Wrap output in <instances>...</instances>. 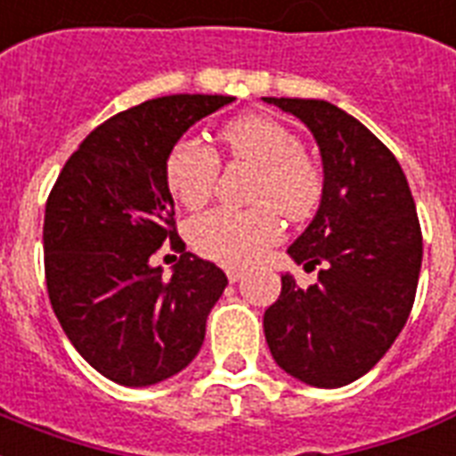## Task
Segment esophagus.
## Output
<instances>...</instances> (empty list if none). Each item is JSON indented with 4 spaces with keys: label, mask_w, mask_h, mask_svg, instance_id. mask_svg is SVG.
Here are the masks:
<instances>
[{
    "label": "esophagus",
    "mask_w": 456,
    "mask_h": 456,
    "mask_svg": "<svg viewBox=\"0 0 456 456\" xmlns=\"http://www.w3.org/2000/svg\"><path fill=\"white\" fill-rule=\"evenodd\" d=\"M225 276H228L231 283H235V281L242 279V269H238V266H225Z\"/></svg>",
    "instance_id": "34e87169"
}]
</instances>
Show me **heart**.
I'll return each instance as SVG.
<instances>
[{
  "instance_id": "obj_1",
  "label": "heart",
  "mask_w": 456,
  "mask_h": 456,
  "mask_svg": "<svg viewBox=\"0 0 456 456\" xmlns=\"http://www.w3.org/2000/svg\"><path fill=\"white\" fill-rule=\"evenodd\" d=\"M235 160L256 167L252 184L255 208H214L190 224V242L201 256L225 266L255 265L281 240V218L305 221L322 197V175L303 156V142L293 129L265 115H242L221 132ZM218 159L194 139L177 142L166 159V183L187 208H200L214 194Z\"/></svg>"
}]
</instances>
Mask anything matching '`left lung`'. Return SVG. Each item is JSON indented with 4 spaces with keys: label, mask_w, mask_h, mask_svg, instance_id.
Segmentation results:
<instances>
[{
    "label": "left lung",
    "mask_w": 456,
    "mask_h": 456,
    "mask_svg": "<svg viewBox=\"0 0 456 456\" xmlns=\"http://www.w3.org/2000/svg\"><path fill=\"white\" fill-rule=\"evenodd\" d=\"M296 115L320 146L322 201L289 248L317 283L300 289L281 276V296L265 313L273 361L300 382L344 387L389 351L409 320L419 286L423 235L409 183L395 153L337 105L265 98Z\"/></svg>",
    "instance_id": "1"
}]
</instances>
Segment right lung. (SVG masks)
<instances>
[{"label": "right lung", "mask_w": 456, "mask_h": 456, "mask_svg": "<svg viewBox=\"0 0 456 456\" xmlns=\"http://www.w3.org/2000/svg\"><path fill=\"white\" fill-rule=\"evenodd\" d=\"M231 95L177 94L119 112L86 136L45 204L47 296L88 365L125 387L173 378L200 354L225 273L184 252L166 183L170 149ZM171 238L170 280L150 256Z\"/></svg>", "instance_id": "right-lung-1"}]
</instances>
